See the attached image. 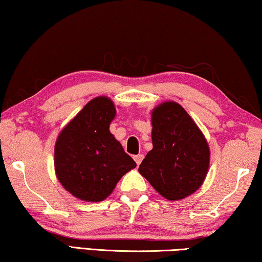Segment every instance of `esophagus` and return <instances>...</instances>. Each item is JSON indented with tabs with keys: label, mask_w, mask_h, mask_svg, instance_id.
Masks as SVG:
<instances>
[{
	"label": "esophagus",
	"mask_w": 262,
	"mask_h": 262,
	"mask_svg": "<svg viewBox=\"0 0 262 262\" xmlns=\"http://www.w3.org/2000/svg\"><path fill=\"white\" fill-rule=\"evenodd\" d=\"M143 158H144V156H143V155H137V156H135V157H134L135 162H136V164H137V165H138V166L140 165V163H142Z\"/></svg>",
	"instance_id": "1"
}]
</instances>
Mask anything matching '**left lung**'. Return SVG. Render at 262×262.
I'll use <instances>...</instances> for the list:
<instances>
[{
    "instance_id": "left-lung-1",
    "label": "left lung",
    "mask_w": 262,
    "mask_h": 262,
    "mask_svg": "<svg viewBox=\"0 0 262 262\" xmlns=\"http://www.w3.org/2000/svg\"><path fill=\"white\" fill-rule=\"evenodd\" d=\"M152 147L138 171L165 199L191 195L203 185L210 167V146L186 110L173 100L151 112Z\"/></svg>"
}]
</instances>
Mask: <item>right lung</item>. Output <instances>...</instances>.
Returning a JSON list of instances; mask_svg holds the SVG:
<instances>
[{"mask_svg":"<svg viewBox=\"0 0 262 262\" xmlns=\"http://www.w3.org/2000/svg\"><path fill=\"white\" fill-rule=\"evenodd\" d=\"M115 117L114 102L98 96L62 128L56 139V177L75 198L103 201L120 178L137 166L110 132Z\"/></svg>","mask_w":262,"mask_h":262,"instance_id":"add662e5","label":"right lung"}]
</instances>
